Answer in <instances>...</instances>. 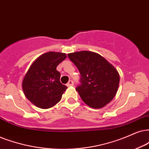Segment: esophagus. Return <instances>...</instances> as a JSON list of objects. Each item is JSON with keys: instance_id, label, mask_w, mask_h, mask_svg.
Masks as SVG:
<instances>
[{"instance_id": "esophagus-1", "label": "esophagus", "mask_w": 149, "mask_h": 149, "mask_svg": "<svg viewBox=\"0 0 149 149\" xmlns=\"http://www.w3.org/2000/svg\"><path fill=\"white\" fill-rule=\"evenodd\" d=\"M67 86H73V80H69V82H68V83L67 84Z\"/></svg>"}]
</instances>
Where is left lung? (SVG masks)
Masks as SVG:
<instances>
[{
    "label": "left lung",
    "mask_w": 149,
    "mask_h": 149,
    "mask_svg": "<svg viewBox=\"0 0 149 149\" xmlns=\"http://www.w3.org/2000/svg\"><path fill=\"white\" fill-rule=\"evenodd\" d=\"M80 73V85L76 87L85 104L93 109L102 108L113 99L118 91L120 75L102 56L82 51L68 54Z\"/></svg>",
    "instance_id": "8db88e82"
}]
</instances>
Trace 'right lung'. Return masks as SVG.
I'll use <instances>...</instances> for the list:
<instances>
[{
    "label": "right lung",
    "mask_w": 149,
    "mask_h": 149,
    "mask_svg": "<svg viewBox=\"0 0 149 149\" xmlns=\"http://www.w3.org/2000/svg\"><path fill=\"white\" fill-rule=\"evenodd\" d=\"M67 58L65 54L47 52L32 63L22 80L24 94L35 106L49 109L59 102L67 89L60 81L56 67Z\"/></svg>",
    "instance_id": "right-lung-1"
}]
</instances>
